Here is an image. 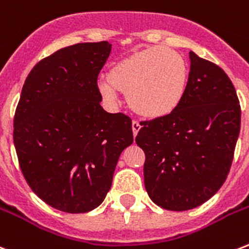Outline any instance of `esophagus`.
Wrapping results in <instances>:
<instances>
[{
  "label": "esophagus",
  "instance_id": "esophagus-1",
  "mask_svg": "<svg viewBox=\"0 0 249 249\" xmlns=\"http://www.w3.org/2000/svg\"><path fill=\"white\" fill-rule=\"evenodd\" d=\"M140 129H141V124H140L138 121H133V123H132V130H133V134H134V137L137 136V133L140 132Z\"/></svg>",
  "mask_w": 249,
  "mask_h": 249
}]
</instances>
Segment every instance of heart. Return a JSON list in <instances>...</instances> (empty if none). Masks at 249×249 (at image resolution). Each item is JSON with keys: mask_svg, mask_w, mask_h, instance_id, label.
<instances>
[{"mask_svg": "<svg viewBox=\"0 0 249 249\" xmlns=\"http://www.w3.org/2000/svg\"><path fill=\"white\" fill-rule=\"evenodd\" d=\"M188 83L187 61L180 53L162 45L141 49L115 62L98 89L109 103L117 90L126 94L133 111L145 119L170 115L183 100Z\"/></svg>", "mask_w": 249, "mask_h": 249, "instance_id": "1", "label": "heart"}]
</instances>
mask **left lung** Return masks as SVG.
Instances as JSON below:
<instances>
[{
	"mask_svg": "<svg viewBox=\"0 0 249 249\" xmlns=\"http://www.w3.org/2000/svg\"><path fill=\"white\" fill-rule=\"evenodd\" d=\"M187 91L175 111L142 121L145 188L153 202L184 212L212 198L229 175L240 132V106L227 74L189 52Z\"/></svg>",
	"mask_w": 249,
	"mask_h": 249,
	"instance_id": "8db88e82",
	"label": "left lung"
}]
</instances>
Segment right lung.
<instances>
[{
  "label": "right lung",
  "instance_id": "1",
  "mask_svg": "<svg viewBox=\"0 0 249 249\" xmlns=\"http://www.w3.org/2000/svg\"><path fill=\"white\" fill-rule=\"evenodd\" d=\"M108 41L58 49L26 78L14 116V145L24 179L39 198L65 213L98 208L117 160L132 145V120L108 113L98 75Z\"/></svg>",
  "mask_w": 249,
  "mask_h": 249
}]
</instances>
